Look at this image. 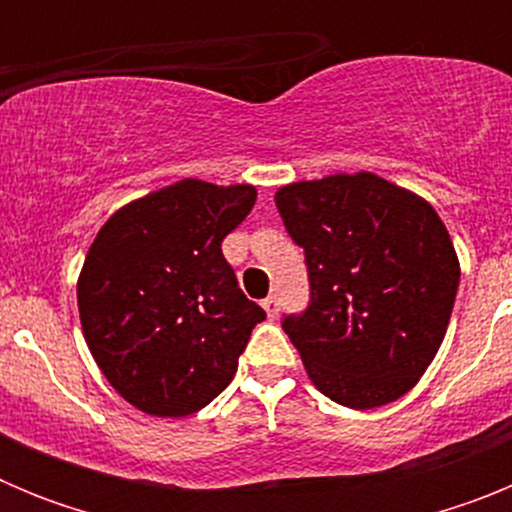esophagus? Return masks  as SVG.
Wrapping results in <instances>:
<instances>
[{
  "instance_id": "34e87169",
  "label": "esophagus",
  "mask_w": 512,
  "mask_h": 512,
  "mask_svg": "<svg viewBox=\"0 0 512 512\" xmlns=\"http://www.w3.org/2000/svg\"><path fill=\"white\" fill-rule=\"evenodd\" d=\"M264 310H266V315H269L271 320L277 318V315H279V300H277V297H274V295L266 297V300H264Z\"/></svg>"
}]
</instances>
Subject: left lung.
Here are the masks:
<instances>
[{"instance_id":"8db88e82","label":"left lung","mask_w":512,"mask_h":512,"mask_svg":"<svg viewBox=\"0 0 512 512\" xmlns=\"http://www.w3.org/2000/svg\"><path fill=\"white\" fill-rule=\"evenodd\" d=\"M274 202L305 248L310 307L282 328L310 382L354 410L400 400L436 359L459 289L438 212L369 171L287 184Z\"/></svg>"}]
</instances>
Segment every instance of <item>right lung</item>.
<instances>
[{"label":"right lung","mask_w":512,"mask_h":512,"mask_svg":"<svg viewBox=\"0 0 512 512\" xmlns=\"http://www.w3.org/2000/svg\"><path fill=\"white\" fill-rule=\"evenodd\" d=\"M253 202L251 184L182 179L99 228L76 282L81 330L107 382L140 413L184 418L210 405L266 318L220 248Z\"/></svg>","instance_id":"1"}]
</instances>
